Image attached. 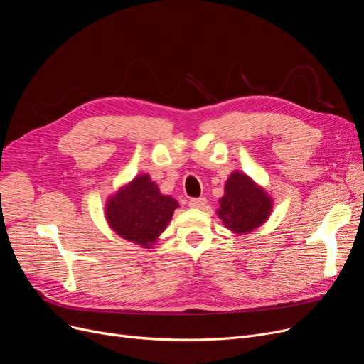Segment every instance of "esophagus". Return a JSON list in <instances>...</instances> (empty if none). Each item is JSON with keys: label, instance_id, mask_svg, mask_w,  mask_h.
<instances>
[{"label": "esophagus", "instance_id": "esophagus-1", "mask_svg": "<svg viewBox=\"0 0 364 364\" xmlns=\"http://www.w3.org/2000/svg\"><path fill=\"white\" fill-rule=\"evenodd\" d=\"M205 205H207V199L205 198H195L188 200V207L195 208V210H202Z\"/></svg>", "mask_w": 364, "mask_h": 364}]
</instances>
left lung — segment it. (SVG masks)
Here are the masks:
<instances>
[{
  "label": "left lung",
  "instance_id": "obj_1",
  "mask_svg": "<svg viewBox=\"0 0 364 364\" xmlns=\"http://www.w3.org/2000/svg\"><path fill=\"white\" fill-rule=\"evenodd\" d=\"M218 203L217 217L235 235H247L264 225L274 208V199L266 188L240 169L228 177Z\"/></svg>",
  "mask_w": 364,
  "mask_h": 364
}]
</instances>
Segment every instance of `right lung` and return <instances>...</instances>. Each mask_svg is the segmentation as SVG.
Instances as JSON below:
<instances>
[{
  "instance_id": "1",
  "label": "right lung",
  "mask_w": 364,
  "mask_h": 364,
  "mask_svg": "<svg viewBox=\"0 0 364 364\" xmlns=\"http://www.w3.org/2000/svg\"><path fill=\"white\" fill-rule=\"evenodd\" d=\"M180 207L169 195H162L149 173H138L105 200L107 223L120 238L143 248H153Z\"/></svg>"
}]
</instances>
